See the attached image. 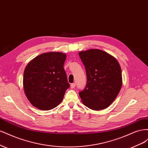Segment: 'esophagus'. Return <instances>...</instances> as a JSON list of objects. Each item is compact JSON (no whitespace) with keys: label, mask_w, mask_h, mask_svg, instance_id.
Masks as SVG:
<instances>
[{"label":"esophagus","mask_w":148,"mask_h":148,"mask_svg":"<svg viewBox=\"0 0 148 148\" xmlns=\"http://www.w3.org/2000/svg\"><path fill=\"white\" fill-rule=\"evenodd\" d=\"M76 86V83H73L71 84V88H74Z\"/></svg>","instance_id":"obj_1"}]
</instances>
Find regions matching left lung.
<instances>
[{
	"instance_id": "left-lung-1",
	"label": "left lung",
	"mask_w": 148,
	"mask_h": 148,
	"mask_svg": "<svg viewBox=\"0 0 148 148\" xmlns=\"http://www.w3.org/2000/svg\"><path fill=\"white\" fill-rule=\"evenodd\" d=\"M86 69L87 82L79 95L83 104L95 110L109 106L122 85V71L117 59L99 49L79 52Z\"/></svg>"
}]
</instances>
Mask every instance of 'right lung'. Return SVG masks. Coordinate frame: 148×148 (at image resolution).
<instances>
[{
    "instance_id": "right-lung-1",
    "label": "right lung",
    "mask_w": 148,
    "mask_h": 148,
    "mask_svg": "<svg viewBox=\"0 0 148 148\" xmlns=\"http://www.w3.org/2000/svg\"><path fill=\"white\" fill-rule=\"evenodd\" d=\"M66 57L61 52L44 53L26 66L23 88L26 97L33 106L48 110L62 102L70 87L64 69Z\"/></svg>"
}]
</instances>
